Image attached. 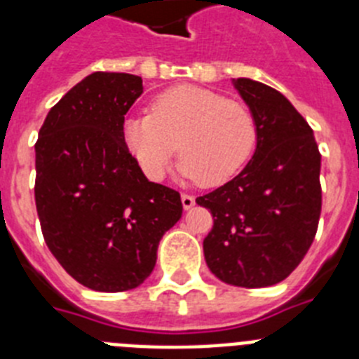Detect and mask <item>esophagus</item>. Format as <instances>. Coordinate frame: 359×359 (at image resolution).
Segmentation results:
<instances>
[{"label":"esophagus","instance_id":"34e87169","mask_svg":"<svg viewBox=\"0 0 359 359\" xmlns=\"http://www.w3.org/2000/svg\"><path fill=\"white\" fill-rule=\"evenodd\" d=\"M182 203H183V208L189 210V208H192L196 205V198L190 194H182Z\"/></svg>","mask_w":359,"mask_h":359}]
</instances>
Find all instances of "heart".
<instances>
[{
    "mask_svg": "<svg viewBox=\"0 0 359 359\" xmlns=\"http://www.w3.org/2000/svg\"><path fill=\"white\" fill-rule=\"evenodd\" d=\"M257 136L248 107L198 86L161 91L151 113L129 116L122 126L123 144L149 180H163L180 151V174L205 187L236 177L252 158Z\"/></svg>",
    "mask_w": 359,
    "mask_h": 359,
    "instance_id": "1",
    "label": "heart"
}]
</instances>
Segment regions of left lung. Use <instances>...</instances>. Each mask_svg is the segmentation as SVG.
I'll return each mask as SVG.
<instances>
[{"label":"left lung","instance_id":"1","mask_svg":"<svg viewBox=\"0 0 359 359\" xmlns=\"http://www.w3.org/2000/svg\"><path fill=\"white\" fill-rule=\"evenodd\" d=\"M233 86L259 136L248 165L196 199L214 217L203 252L219 280L268 287L290 277L315 239L322 156L309 123L280 91L252 79H236Z\"/></svg>","mask_w":359,"mask_h":359}]
</instances>
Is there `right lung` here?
<instances>
[{"mask_svg": "<svg viewBox=\"0 0 359 359\" xmlns=\"http://www.w3.org/2000/svg\"><path fill=\"white\" fill-rule=\"evenodd\" d=\"M142 77L95 72L50 109L36 142V207L46 246L79 284L135 290L161 237L180 221V192L149 182L122 138Z\"/></svg>", "mask_w": 359, "mask_h": 359, "instance_id": "1", "label": "right lung"}]
</instances>
